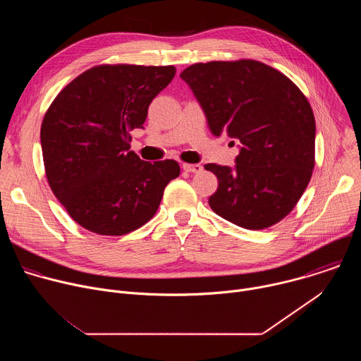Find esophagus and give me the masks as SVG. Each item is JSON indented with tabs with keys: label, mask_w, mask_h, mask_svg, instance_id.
<instances>
[{
	"label": "esophagus",
	"mask_w": 361,
	"mask_h": 361,
	"mask_svg": "<svg viewBox=\"0 0 361 361\" xmlns=\"http://www.w3.org/2000/svg\"><path fill=\"white\" fill-rule=\"evenodd\" d=\"M183 170L187 173H200L202 171V167L200 164H190V163H184L183 164Z\"/></svg>",
	"instance_id": "esophagus-1"
}]
</instances>
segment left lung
<instances>
[{
  "instance_id": "1",
  "label": "left lung",
  "mask_w": 361,
  "mask_h": 361,
  "mask_svg": "<svg viewBox=\"0 0 361 361\" xmlns=\"http://www.w3.org/2000/svg\"><path fill=\"white\" fill-rule=\"evenodd\" d=\"M192 90L214 135L241 142L235 169L204 166L219 178L212 210L247 230L281 221L295 207L314 169L316 120L301 90L255 60L210 61L180 75Z\"/></svg>"
}]
</instances>
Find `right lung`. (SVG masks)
Returning <instances> with one entry per match:
<instances>
[{
	"label": "right lung",
	"mask_w": 361,
	"mask_h": 361,
	"mask_svg": "<svg viewBox=\"0 0 361 361\" xmlns=\"http://www.w3.org/2000/svg\"><path fill=\"white\" fill-rule=\"evenodd\" d=\"M176 75L174 66H95L66 85L41 124L45 176L81 227L128 234L157 213L166 185L180 176L174 160L142 161L130 151L148 106Z\"/></svg>",
	"instance_id": "1"
}]
</instances>
